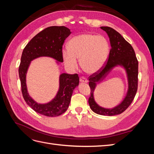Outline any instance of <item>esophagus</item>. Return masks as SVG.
I'll return each mask as SVG.
<instances>
[{"mask_svg": "<svg viewBox=\"0 0 154 154\" xmlns=\"http://www.w3.org/2000/svg\"><path fill=\"white\" fill-rule=\"evenodd\" d=\"M80 82L81 83H87L88 82V80H87V79L84 77H81L80 78Z\"/></svg>", "mask_w": 154, "mask_h": 154, "instance_id": "34e87169", "label": "esophagus"}]
</instances>
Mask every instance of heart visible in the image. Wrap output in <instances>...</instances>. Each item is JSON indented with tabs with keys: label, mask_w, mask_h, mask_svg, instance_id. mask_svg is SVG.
<instances>
[{
	"label": "heart",
	"mask_w": 154,
	"mask_h": 154,
	"mask_svg": "<svg viewBox=\"0 0 154 154\" xmlns=\"http://www.w3.org/2000/svg\"><path fill=\"white\" fill-rule=\"evenodd\" d=\"M109 53V44L104 36L85 33L74 36L63 49L62 57L65 66L70 70L81 67L88 74H94L103 67Z\"/></svg>",
	"instance_id": "b5f03b06"
}]
</instances>
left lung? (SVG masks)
Here are the masks:
<instances>
[{
    "mask_svg": "<svg viewBox=\"0 0 154 154\" xmlns=\"http://www.w3.org/2000/svg\"><path fill=\"white\" fill-rule=\"evenodd\" d=\"M100 28L108 35L111 49L105 67L99 73H95L90 76L88 85L91 92L88 98V104L94 112L100 115L112 116L123 112L131 104L136 96L138 82V62L132 45L118 32L108 26H101ZM116 66H121L125 70L128 81V92L124 100L118 106L112 108H105L96 103L94 92L97 85Z\"/></svg>",
    "mask_w": 154,
    "mask_h": 154,
    "instance_id": "8db88e82",
    "label": "left lung"
}]
</instances>
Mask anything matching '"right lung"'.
I'll use <instances>...</instances> for the list:
<instances>
[{"label": "right lung", "mask_w": 154, "mask_h": 154, "mask_svg": "<svg viewBox=\"0 0 154 154\" xmlns=\"http://www.w3.org/2000/svg\"><path fill=\"white\" fill-rule=\"evenodd\" d=\"M71 32L65 26H51L32 38L23 50L18 74L22 93L26 103L37 113L49 117L62 114L68 109L73 91L79 85L77 74L62 73L59 76V88L53 100L46 103H40L29 95L26 84V76L30 63L39 57H50L59 65L63 62L62 45Z\"/></svg>", "instance_id": "add662e5"}]
</instances>
